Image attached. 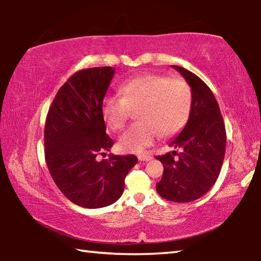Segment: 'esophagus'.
I'll use <instances>...</instances> for the list:
<instances>
[{
	"mask_svg": "<svg viewBox=\"0 0 261 261\" xmlns=\"http://www.w3.org/2000/svg\"><path fill=\"white\" fill-rule=\"evenodd\" d=\"M138 160L139 161H149L152 160V156L148 154H138Z\"/></svg>",
	"mask_w": 261,
	"mask_h": 261,
	"instance_id": "1",
	"label": "esophagus"
}]
</instances>
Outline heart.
<instances>
[{"instance_id": "obj_1", "label": "heart", "mask_w": 261, "mask_h": 261, "mask_svg": "<svg viewBox=\"0 0 261 261\" xmlns=\"http://www.w3.org/2000/svg\"><path fill=\"white\" fill-rule=\"evenodd\" d=\"M120 98H106L102 116L109 129L124 127L130 112L136 124L123 132L118 147L124 152H141L160 135L169 138L187 125L192 110V91L179 77L160 73H144L129 79L118 87Z\"/></svg>"}]
</instances>
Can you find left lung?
Returning <instances> with one entry per match:
<instances>
[{
    "label": "left lung",
    "instance_id": "8db88e82",
    "mask_svg": "<svg viewBox=\"0 0 261 261\" xmlns=\"http://www.w3.org/2000/svg\"><path fill=\"white\" fill-rule=\"evenodd\" d=\"M173 68L191 87L192 110L187 125L169 144L180 148V152L155 156L163 165L156 191L163 199L189 202L204 196L218 179L226 153L227 135L211 88L189 70L177 65Z\"/></svg>",
    "mask_w": 261,
    "mask_h": 261
}]
</instances>
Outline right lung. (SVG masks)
Returning <instances> with one entry per match:
<instances>
[{"mask_svg":"<svg viewBox=\"0 0 261 261\" xmlns=\"http://www.w3.org/2000/svg\"><path fill=\"white\" fill-rule=\"evenodd\" d=\"M115 73L112 67L79 70L62 86L48 110L45 158L57 188L85 208L114 204L138 159L112 155L96 160L114 145L106 134L102 102Z\"/></svg>","mask_w":261,"mask_h":261,"instance_id":"obj_1","label":"right lung"}]
</instances>
